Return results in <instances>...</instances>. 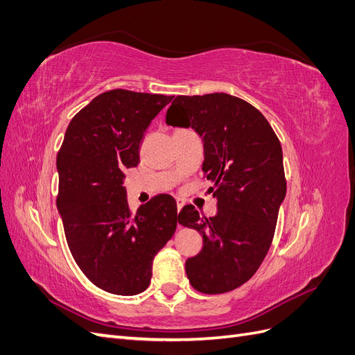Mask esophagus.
Instances as JSON below:
<instances>
[{"mask_svg":"<svg viewBox=\"0 0 355 355\" xmlns=\"http://www.w3.org/2000/svg\"><path fill=\"white\" fill-rule=\"evenodd\" d=\"M176 204H178V211H180V209L184 207V204H185V201L182 200V198H176Z\"/></svg>","mask_w":355,"mask_h":355,"instance_id":"obj_1","label":"esophagus"}]
</instances>
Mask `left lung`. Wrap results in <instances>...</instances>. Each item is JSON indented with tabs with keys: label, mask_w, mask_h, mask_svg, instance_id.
<instances>
[{
	"label": "left lung",
	"mask_w": 355,
	"mask_h": 355,
	"mask_svg": "<svg viewBox=\"0 0 355 355\" xmlns=\"http://www.w3.org/2000/svg\"><path fill=\"white\" fill-rule=\"evenodd\" d=\"M166 123L202 139V171L218 201L209 219L191 204L179 213V223L202 237L185 263L189 283L201 293L230 292L250 280L271 247L286 197L282 144L253 105L227 93L178 96Z\"/></svg>",
	"instance_id": "8db88e82"
}]
</instances>
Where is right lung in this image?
Returning a JSON list of instances; mask_svg holds the SVG:
<instances>
[{"label":"right lung","mask_w":355,"mask_h":355,"mask_svg":"<svg viewBox=\"0 0 355 355\" xmlns=\"http://www.w3.org/2000/svg\"><path fill=\"white\" fill-rule=\"evenodd\" d=\"M171 99L105 92L72 118L63 137L58 210L75 262L105 292L133 296L146 290L155 254L176 231L173 197L157 196L132 213L124 187L145 130Z\"/></svg>","instance_id":"add662e5"}]
</instances>
